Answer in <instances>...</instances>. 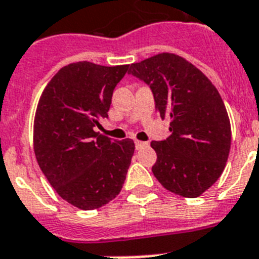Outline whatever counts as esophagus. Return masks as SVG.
I'll list each match as a JSON object with an SVG mask.
<instances>
[{
	"label": "esophagus",
	"instance_id": "obj_1",
	"mask_svg": "<svg viewBox=\"0 0 259 259\" xmlns=\"http://www.w3.org/2000/svg\"><path fill=\"white\" fill-rule=\"evenodd\" d=\"M150 143L148 142H142V141H136V148L137 150H142V148L148 147Z\"/></svg>",
	"mask_w": 259,
	"mask_h": 259
}]
</instances>
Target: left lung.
Here are the masks:
<instances>
[{
  "label": "left lung",
  "instance_id": "obj_1",
  "mask_svg": "<svg viewBox=\"0 0 259 259\" xmlns=\"http://www.w3.org/2000/svg\"><path fill=\"white\" fill-rule=\"evenodd\" d=\"M133 75L151 87L156 112L169 118L165 141H152L157 181L185 198H197L217 183L231 150V122L217 87L197 66L163 52L130 65Z\"/></svg>",
  "mask_w": 259,
  "mask_h": 259
}]
</instances>
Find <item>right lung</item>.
I'll use <instances>...</instances> for the list:
<instances>
[{
  "instance_id": "1",
  "label": "right lung",
  "mask_w": 259,
  "mask_h": 259,
  "mask_svg": "<svg viewBox=\"0 0 259 259\" xmlns=\"http://www.w3.org/2000/svg\"><path fill=\"white\" fill-rule=\"evenodd\" d=\"M129 65L89 61L64 66L49 80L36 107L33 152L57 194L80 210L102 207L118 195L136 145L95 132L108 117L117 83Z\"/></svg>"
}]
</instances>
